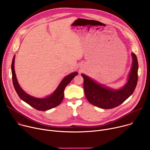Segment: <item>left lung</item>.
Wrapping results in <instances>:
<instances>
[{
  "mask_svg": "<svg viewBox=\"0 0 150 150\" xmlns=\"http://www.w3.org/2000/svg\"><path fill=\"white\" fill-rule=\"evenodd\" d=\"M132 66L127 83L120 90H113L97 83L84 74L83 89L88 101L98 108L110 109L116 108L123 103L134 93L138 82V63L135 54L132 53Z\"/></svg>",
  "mask_w": 150,
  "mask_h": 150,
  "instance_id": "8db88e82",
  "label": "left lung"
}]
</instances>
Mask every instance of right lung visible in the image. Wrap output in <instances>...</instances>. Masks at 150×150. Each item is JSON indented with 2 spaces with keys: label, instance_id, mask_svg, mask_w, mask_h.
<instances>
[{
  "label": "right lung",
  "instance_id": "1",
  "mask_svg": "<svg viewBox=\"0 0 150 150\" xmlns=\"http://www.w3.org/2000/svg\"><path fill=\"white\" fill-rule=\"evenodd\" d=\"M15 56H14L13 57L11 65L12 82L14 88L20 98L30 105L34 109L40 111H46L54 108L59 105L63 99L64 90H65V87L72 81V79L78 75V72H73L64 78L56 90L50 96L44 98H35L25 93L19 86L16 77L14 69Z\"/></svg>",
  "mask_w": 150,
  "mask_h": 150
}]
</instances>
